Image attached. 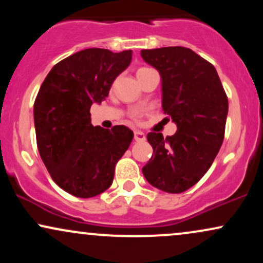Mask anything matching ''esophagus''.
<instances>
[{
  "mask_svg": "<svg viewBox=\"0 0 263 263\" xmlns=\"http://www.w3.org/2000/svg\"><path fill=\"white\" fill-rule=\"evenodd\" d=\"M135 140L137 142L146 141V135H144L142 131H135Z\"/></svg>",
  "mask_w": 263,
  "mask_h": 263,
  "instance_id": "1",
  "label": "esophagus"
}]
</instances>
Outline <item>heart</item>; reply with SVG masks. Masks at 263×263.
Listing matches in <instances>:
<instances>
[{
  "mask_svg": "<svg viewBox=\"0 0 263 263\" xmlns=\"http://www.w3.org/2000/svg\"><path fill=\"white\" fill-rule=\"evenodd\" d=\"M144 69H147V68H141L140 70H138V71H142V70H144ZM138 71H137V73H138Z\"/></svg>",
  "mask_w": 263,
  "mask_h": 263,
  "instance_id": "b5f03b06",
  "label": "heart"
}]
</instances>
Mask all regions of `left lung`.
I'll return each mask as SVG.
<instances>
[{
    "label": "left lung",
    "instance_id": "obj_1",
    "mask_svg": "<svg viewBox=\"0 0 263 263\" xmlns=\"http://www.w3.org/2000/svg\"><path fill=\"white\" fill-rule=\"evenodd\" d=\"M162 79V107L177 125L173 136L149 132L153 148L142 173L163 192L183 193L206 173L225 135L229 101L216 69L189 48L141 50Z\"/></svg>",
    "mask_w": 263,
    "mask_h": 263
}]
</instances>
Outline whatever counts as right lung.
Masks as SVG:
<instances>
[{"mask_svg":"<svg viewBox=\"0 0 263 263\" xmlns=\"http://www.w3.org/2000/svg\"><path fill=\"white\" fill-rule=\"evenodd\" d=\"M132 50L89 48L63 59L47 75L34 101V127L42 161L63 190L92 198L112 184L115 167L134 132L123 125H91L90 107L108 96L129 65Z\"/></svg>","mask_w":263,"mask_h":263,"instance_id":"obj_1","label":"right lung"}]
</instances>
